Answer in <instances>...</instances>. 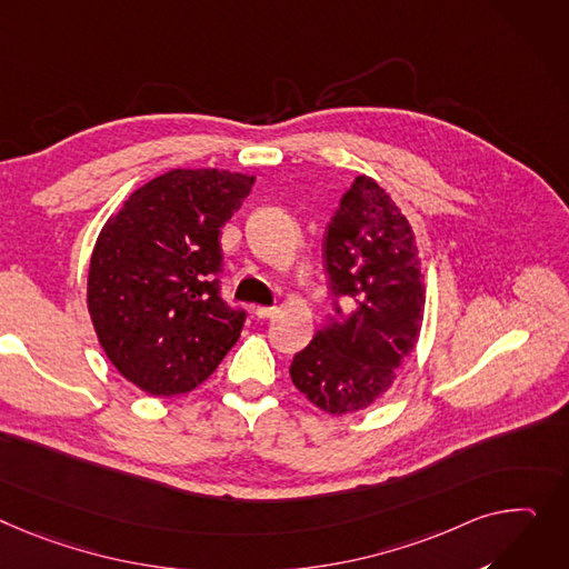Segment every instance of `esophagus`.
Listing matches in <instances>:
<instances>
[{"instance_id": "obj_1", "label": "esophagus", "mask_w": 569, "mask_h": 569, "mask_svg": "<svg viewBox=\"0 0 569 569\" xmlns=\"http://www.w3.org/2000/svg\"><path fill=\"white\" fill-rule=\"evenodd\" d=\"M253 313H256V318H260V320H270V318H274V316L279 313V309H277V307H256Z\"/></svg>"}]
</instances>
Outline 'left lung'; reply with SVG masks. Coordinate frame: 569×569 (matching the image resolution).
I'll list each match as a JSON object with an SVG mask.
<instances>
[{"label": "left lung", "mask_w": 569, "mask_h": 569, "mask_svg": "<svg viewBox=\"0 0 569 569\" xmlns=\"http://www.w3.org/2000/svg\"><path fill=\"white\" fill-rule=\"evenodd\" d=\"M333 297L350 313L329 318L290 363L292 385L316 407L343 416L382 398L419 340L426 283L407 217L368 176H357L325 236Z\"/></svg>", "instance_id": "8db88e82"}]
</instances>
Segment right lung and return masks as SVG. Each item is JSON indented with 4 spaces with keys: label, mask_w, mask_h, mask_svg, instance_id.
Segmentation results:
<instances>
[{
    "label": "right lung",
    "mask_w": 569,
    "mask_h": 569,
    "mask_svg": "<svg viewBox=\"0 0 569 569\" xmlns=\"http://www.w3.org/2000/svg\"><path fill=\"white\" fill-rule=\"evenodd\" d=\"M256 176L171 169L128 197L96 240L87 305L107 359L141 391L197 389L240 338L219 295L221 226Z\"/></svg>",
    "instance_id": "1"
}]
</instances>
